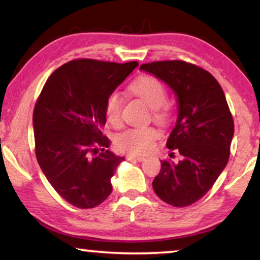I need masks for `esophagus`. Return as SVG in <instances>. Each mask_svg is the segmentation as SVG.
Listing matches in <instances>:
<instances>
[{
	"mask_svg": "<svg viewBox=\"0 0 260 260\" xmlns=\"http://www.w3.org/2000/svg\"><path fill=\"white\" fill-rule=\"evenodd\" d=\"M126 158L127 160H136V161L145 160V157H143V155H136V154H128Z\"/></svg>",
	"mask_w": 260,
	"mask_h": 260,
	"instance_id": "34e87169",
	"label": "esophagus"
}]
</instances>
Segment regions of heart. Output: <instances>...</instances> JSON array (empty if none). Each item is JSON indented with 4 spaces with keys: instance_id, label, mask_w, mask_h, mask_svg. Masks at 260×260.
Listing matches in <instances>:
<instances>
[{
    "instance_id": "obj_1",
    "label": "heart",
    "mask_w": 260,
    "mask_h": 260,
    "mask_svg": "<svg viewBox=\"0 0 260 260\" xmlns=\"http://www.w3.org/2000/svg\"><path fill=\"white\" fill-rule=\"evenodd\" d=\"M129 91L150 107L152 117L155 121L162 122L168 119V112L164 106L168 100V94L160 81L152 76H141L131 83ZM121 110L122 101L119 92H109L105 102L107 121L113 126H119L121 122ZM157 137L158 132L153 127H131L117 134L115 145L120 151L127 153L144 154L151 151Z\"/></svg>"
}]
</instances>
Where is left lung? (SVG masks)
I'll use <instances>...</instances> for the list:
<instances>
[{"label":"left lung","instance_id":"left-lung-1","mask_svg":"<svg viewBox=\"0 0 260 260\" xmlns=\"http://www.w3.org/2000/svg\"><path fill=\"white\" fill-rule=\"evenodd\" d=\"M141 70L164 81L177 96L178 117L169 137L171 155L161 160L153 179L154 192L174 207H188L202 199L226 168L234 122L224 92L212 74L184 60L143 64Z\"/></svg>","mask_w":260,"mask_h":260}]
</instances>
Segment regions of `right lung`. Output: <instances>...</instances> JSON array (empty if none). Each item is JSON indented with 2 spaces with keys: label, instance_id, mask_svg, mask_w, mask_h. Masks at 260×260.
Segmentation results:
<instances>
[{
  "label": "right lung",
  "instance_id": "right-lung-1",
  "mask_svg": "<svg viewBox=\"0 0 260 260\" xmlns=\"http://www.w3.org/2000/svg\"><path fill=\"white\" fill-rule=\"evenodd\" d=\"M138 65L86 58L68 61L52 72L37 100V160L55 191L77 208H94L112 192L110 178L124 158L106 150L105 102Z\"/></svg>",
  "mask_w": 260,
  "mask_h": 260
}]
</instances>
